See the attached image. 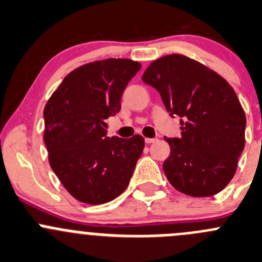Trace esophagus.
<instances>
[{
  "label": "esophagus",
  "instance_id": "1",
  "mask_svg": "<svg viewBox=\"0 0 262 262\" xmlns=\"http://www.w3.org/2000/svg\"><path fill=\"white\" fill-rule=\"evenodd\" d=\"M155 141H157V139H155V137H152V139L146 137V139H145V142H146V144H152V142H155Z\"/></svg>",
  "mask_w": 262,
  "mask_h": 262
}]
</instances>
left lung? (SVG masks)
<instances>
[{
  "mask_svg": "<svg viewBox=\"0 0 262 262\" xmlns=\"http://www.w3.org/2000/svg\"><path fill=\"white\" fill-rule=\"evenodd\" d=\"M142 81L155 88L182 136L165 139L170 155L163 169L185 195L220 192L234 176L245 149L246 116L234 90L215 71L182 54L151 62Z\"/></svg>",
  "mask_w": 262,
  "mask_h": 262,
  "instance_id": "1",
  "label": "left lung"
}]
</instances>
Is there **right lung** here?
Segmentation results:
<instances>
[{"instance_id":"obj_1","label":"right lung","mask_w":262,"mask_h":262,"mask_svg":"<svg viewBox=\"0 0 262 262\" xmlns=\"http://www.w3.org/2000/svg\"><path fill=\"white\" fill-rule=\"evenodd\" d=\"M141 69L127 58L90 62L70 72L44 107L51 168L71 196L99 205L120 196L144 150V137L107 136L105 120L121 110L128 81Z\"/></svg>"}]
</instances>
